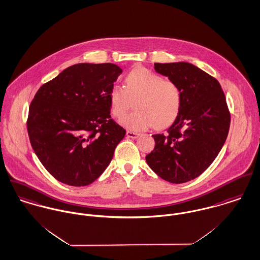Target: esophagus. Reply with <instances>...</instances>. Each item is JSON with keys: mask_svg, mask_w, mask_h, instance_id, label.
I'll return each instance as SVG.
<instances>
[{"mask_svg": "<svg viewBox=\"0 0 260 260\" xmlns=\"http://www.w3.org/2000/svg\"><path fill=\"white\" fill-rule=\"evenodd\" d=\"M126 136L128 138H132V139H137L139 137V134L138 133H135V132H131V131H127L126 132Z\"/></svg>", "mask_w": 260, "mask_h": 260, "instance_id": "34e87169", "label": "esophagus"}]
</instances>
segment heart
I'll return each mask as SVG.
<instances>
[{
    "mask_svg": "<svg viewBox=\"0 0 260 260\" xmlns=\"http://www.w3.org/2000/svg\"><path fill=\"white\" fill-rule=\"evenodd\" d=\"M108 98L112 114L122 117L137 99L135 109L120 120L132 131H144L155 125L158 129L170 126L180 114L182 91L177 83L145 68L131 71L126 77V87L114 84Z\"/></svg>",
    "mask_w": 260,
    "mask_h": 260,
    "instance_id": "heart-1",
    "label": "heart"
}]
</instances>
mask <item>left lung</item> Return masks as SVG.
<instances>
[{
	"label": "left lung",
	"mask_w": 260,
	"mask_h": 260,
	"mask_svg": "<svg viewBox=\"0 0 260 260\" xmlns=\"http://www.w3.org/2000/svg\"><path fill=\"white\" fill-rule=\"evenodd\" d=\"M154 67L178 84L183 100L179 116L165 135L152 136L156 145L146 162L167 182L183 184L214 161L226 140L231 115L220 84L207 72L185 61Z\"/></svg>",
	"instance_id": "1"
}]
</instances>
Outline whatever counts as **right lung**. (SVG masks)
I'll use <instances>...</instances> for the list:
<instances>
[{"mask_svg":"<svg viewBox=\"0 0 260 260\" xmlns=\"http://www.w3.org/2000/svg\"><path fill=\"white\" fill-rule=\"evenodd\" d=\"M121 73L113 63H77L35 95L27 118L29 141L57 181L84 187L110 164L126 134L111 119L108 98Z\"/></svg>","mask_w":260,"mask_h":260,"instance_id":"right-lung-1","label":"right lung"}]
</instances>
